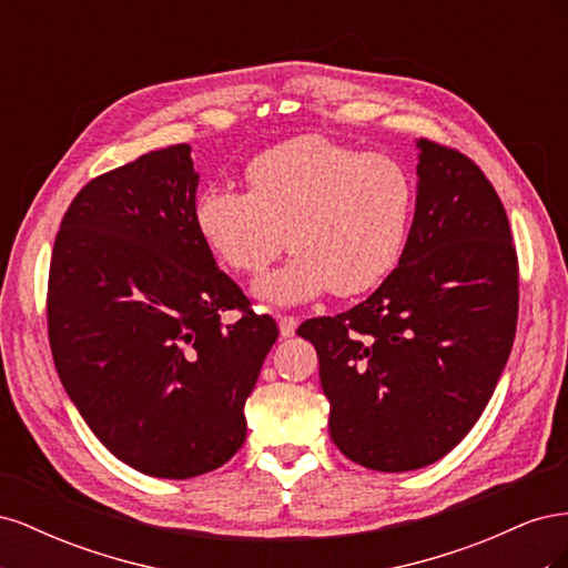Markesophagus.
<instances>
[{
  "mask_svg": "<svg viewBox=\"0 0 568 568\" xmlns=\"http://www.w3.org/2000/svg\"><path fill=\"white\" fill-rule=\"evenodd\" d=\"M277 322H280V332H282V336H284V338H288V336H294V334H296V326H298V320H296V317H291V315H280V317H277Z\"/></svg>",
  "mask_w": 568,
  "mask_h": 568,
  "instance_id": "1",
  "label": "esophagus"
}]
</instances>
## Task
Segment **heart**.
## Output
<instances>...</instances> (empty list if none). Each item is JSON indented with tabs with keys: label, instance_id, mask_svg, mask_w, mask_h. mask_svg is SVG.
<instances>
[{
	"label": "heart",
	"instance_id": "heart-1",
	"mask_svg": "<svg viewBox=\"0 0 568 568\" xmlns=\"http://www.w3.org/2000/svg\"><path fill=\"white\" fill-rule=\"evenodd\" d=\"M248 192L211 184L194 201L203 244L232 272L261 274L288 246L296 255L257 280L277 305L338 298L382 284L398 265L415 213V178L388 153L303 134L248 163Z\"/></svg>",
	"mask_w": 568,
	"mask_h": 568
}]
</instances>
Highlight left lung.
<instances>
[{
  "label": "left lung",
  "instance_id": "1",
  "mask_svg": "<svg viewBox=\"0 0 568 568\" xmlns=\"http://www.w3.org/2000/svg\"><path fill=\"white\" fill-rule=\"evenodd\" d=\"M417 211L384 284L298 336L315 346L336 448L374 471L448 455L486 409L517 334L519 261L495 186L422 140Z\"/></svg>",
  "mask_w": 568,
  "mask_h": 568
}]
</instances>
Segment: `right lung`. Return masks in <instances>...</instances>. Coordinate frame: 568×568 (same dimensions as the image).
<instances>
[{"mask_svg": "<svg viewBox=\"0 0 568 568\" xmlns=\"http://www.w3.org/2000/svg\"><path fill=\"white\" fill-rule=\"evenodd\" d=\"M192 146L149 151L68 205L47 286L65 393L132 469L192 478L246 440L244 405L277 322L255 315L194 225ZM230 310L232 324L221 322Z\"/></svg>", "mask_w": 568, "mask_h": 568, "instance_id": "right-lung-1", "label": "right lung"}]
</instances>
